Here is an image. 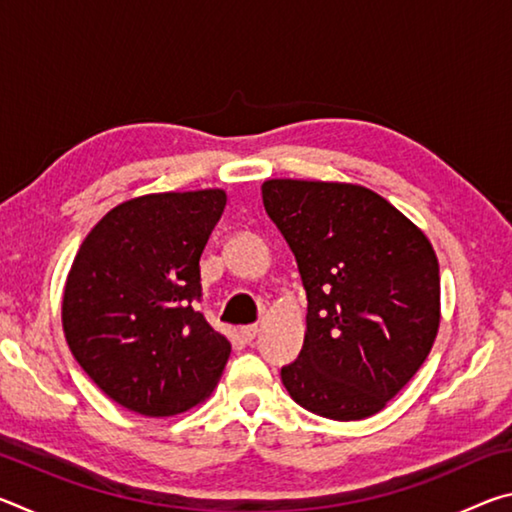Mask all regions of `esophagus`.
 I'll return each instance as SVG.
<instances>
[{
  "mask_svg": "<svg viewBox=\"0 0 512 512\" xmlns=\"http://www.w3.org/2000/svg\"><path fill=\"white\" fill-rule=\"evenodd\" d=\"M257 325H246V327H241L239 329V336H241V341H246V343H250L257 336Z\"/></svg>",
  "mask_w": 512,
  "mask_h": 512,
  "instance_id": "34e87169",
  "label": "esophagus"
}]
</instances>
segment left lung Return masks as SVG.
Here are the masks:
<instances>
[{"instance_id": "left-lung-1", "label": "left lung", "mask_w": 512, "mask_h": 512, "mask_svg": "<svg viewBox=\"0 0 512 512\" xmlns=\"http://www.w3.org/2000/svg\"><path fill=\"white\" fill-rule=\"evenodd\" d=\"M262 198L307 291L305 343L282 368V384L323 418H370L409 384L436 341V250L368 187L273 178Z\"/></svg>"}]
</instances>
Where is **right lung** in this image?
I'll list each match as a JSON object with an SVG mask.
<instances>
[{
  "label": "right lung",
  "mask_w": 512,
  "mask_h": 512,
  "mask_svg": "<svg viewBox=\"0 0 512 512\" xmlns=\"http://www.w3.org/2000/svg\"><path fill=\"white\" fill-rule=\"evenodd\" d=\"M223 189L144 194L94 225L63 289V332L110 400L149 418L205 402L232 345L201 311V255Z\"/></svg>",
  "instance_id": "1"
}]
</instances>
